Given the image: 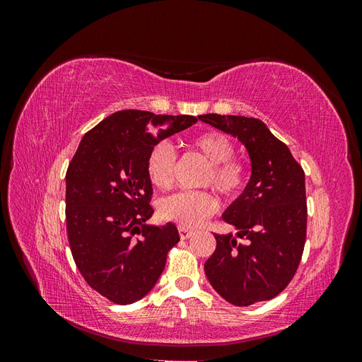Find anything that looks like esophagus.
I'll list each match as a JSON object with an SVG mask.
<instances>
[{
    "mask_svg": "<svg viewBox=\"0 0 362 362\" xmlns=\"http://www.w3.org/2000/svg\"><path fill=\"white\" fill-rule=\"evenodd\" d=\"M178 233H180L181 240H187V238H190L193 235L192 229H185V228H178Z\"/></svg>",
    "mask_w": 362,
    "mask_h": 362,
    "instance_id": "esophagus-1",
    "label": "esophagus"
}]
</instances>
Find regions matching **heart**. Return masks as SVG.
Instances as JSON below:
<instances>
[{
	"instance_id": "obj_1",
	"label": "heart",
	"mask_w": 362,
	"mask_h": 362,
	"mask_svg": "<svg viewBox=\"0 0 362 362\" xmlns=\"http://www.w3.org/2000/svg\"><path fill=\"white\" fill-rule=\"evenodd\" d=\"M190 146L208 161L201 184L211 187L228 199L235 198L247 181L246 166L234 156V144L218 131H205L190 139ZM146 175L158 190H168L173 182L175 152L166 141L152 146L146 157ZM218 208L210 192H181L158 202V214L163 221L177 223L180 228L193 229L201 226Z\"/></svg>"
}]
</instances>
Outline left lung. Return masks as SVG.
<instances>
[{
  "mask_svg": "<svg viewBox=\"0 0 362 362\" xmlns=\"http://www.w3.org/2000/svg\"><path fill=\"white\" fill-rule=\"evenodd\" d=\"M199 120L242 141L250 178L222 218L235 234H216L205 261L211 287L235 306L278 296L294 276L306 237L305 173L286 144L255 117L201 115ZM245 240L238 244V238Z\"/></svg>",
  "mask_w": 362,
  "mask_h": 362,
  "instance_id": "obj_1",
  "label": "left lung"
}]
</instances>
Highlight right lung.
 I'll return each mask as SVG.
<instances>
[{"label":"right lung","instance_id":"right-lung-1","mask_svg":"<svg viewBox=\"0 0 362 362\" xmlns=\"http://www.w3.org/2000/svg\"><path fill=\"white\" fill-rule=\"evenodd\" d=\"M198 119L141 110L116 112L86 133L66 172V225L76 267L86 282L117 305L154 288L170 247L173 223L151 225L152 146Z\"/></svg>","mask_w":362,"mask_h":362}]
</instances>
